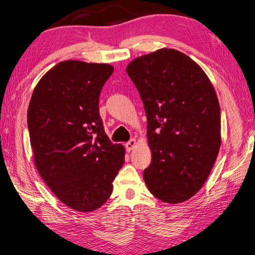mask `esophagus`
Masks as SVG:
<instances>
[{"label":"esophagus","mask_w":255,"mask_h":255,"mask_svg":"<svg viewBox=\"0 0 255 255\" xmlns=\"http://www.w3.org/2000/svg\"><path fill=\"white\" fill-rule=\"evenodd\" d=\"M136 145V140L135 139H131L128 140V141L125 143V148H127L128 152H130V150H132L134 148V146Z\"/></svg>","instance_id":"obj_1"}]
</instances>
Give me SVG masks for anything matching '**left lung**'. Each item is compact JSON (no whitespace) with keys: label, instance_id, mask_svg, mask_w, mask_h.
I'll return each mask as SVG.
<instances>
[{"label":"left lung","instance_id":"obj_1","mask_svg":"<svg viewBox=\"0 0 255 255\" xmlns=\"http://www.w3.org/2000/svg\"><path fill=\"white\" fill-rule=\"evenodd\" d=\"M127 72L147 116L152 162L143 170L150 193L179 204L209 176L221 146V112L212 83L200 66L175 49L135 58Z\"/></svg>","mask_w":255,"mask_h":255}]
</instances>
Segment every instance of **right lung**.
<instances>
[{
    "label": "right lung",
    "mask_w": 255,
    "mask_h": 255,
    "mask_svg": "<svg viewBox=\"0 0 255 255\" xmlns=\"http://www.w3.org/2000/svg\"><path fill=\"white\" fill-rule=\"evenodd\" d=\"M114 68L60 62L40 79L27 110L34 163L53 193L78 212L100 208L124 163V147L113 143L99 113L101 90Z\"/></svg>",
    "instance_id": "1"
}]
</instances>
